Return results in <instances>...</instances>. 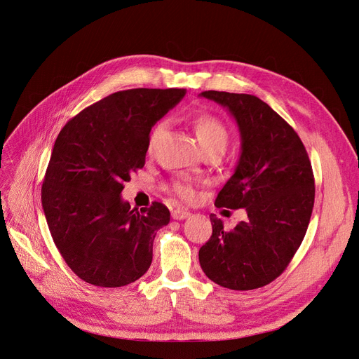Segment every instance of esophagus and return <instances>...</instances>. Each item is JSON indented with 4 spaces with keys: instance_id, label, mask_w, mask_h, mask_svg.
Masks as SVG:
<instances>
[{
    "instance_id": "esophagus-1",
    "label": "esophagus",
    "mask_w": 359,
    "mask_h": 359,
    "mask_svg": "<svg viewBox=\"0 0 359 359\" xmlns=\"http://www.w3.org/2000/svg\"><path fill=\"white\" fill-rule=\"evenodd\" d=\"M189 215H191V212L187 211V210H184V208H175L172 211V217L175 219H184V218H187Z\"/></svg>"
}]
</instances>
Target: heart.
I'll return each instance as SVG.
<instances>
[{
	"label": "heart",
	"instance_id": "b5f03b06",
	"mask_svg": "<svg viewBox=\"0 0 359 359\" xmlns=\"http://www.w3.org/2000/svg\"><path fill=\"white\" fill-rule=\"evenodd\" d=\"M165 125H167L165 121H160L156 123L153 130H151L149 144H148L149 148H153L157 138L163 134ZM194 128L196 132V137L199 140V144L202 145L203 149L210 147H217L224 149L229 142L227 126H225V123L219 118L210 115V113H202V115H198L194 119ZM172 189L177 196H180L184 201H192L195 196L192 186L186 182H180V180L173 182Z\"/></svg>",
	"mask_w": 359,
	"mask_h": 359
}]
</instances>
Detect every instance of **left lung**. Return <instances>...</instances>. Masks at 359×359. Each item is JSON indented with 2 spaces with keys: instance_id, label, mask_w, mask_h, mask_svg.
<instances>
[{
  "instance_id": "obj_1",
  "label": "left lung",
  "mask_w": 359,
  "mask_h": 359,
  "mask_svg": "<svg viewBox=\"0 0 359 359\" xmlns=\"http://www.w3.org/2000/svg\"><path fill=\"white\" fill-rule=\"evenodd\" d=\"M201 94L230 110L241 135L236 172L215 205L248 212L230 231L211 214L212 236L199 249L201 268L224 288L265 287L287 269L309 227L316 192L309 154L292 126L259 97Z\"/></svg>"
}]
</instances>
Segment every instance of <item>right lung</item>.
Returning a JSON list of instances; mask_svg holds the SVG:
<instances>
[{"label":"right lung","mask_w":359,"mask_h":359,"mask_svg":"<svg viewBox=\"0 0 359 359\" xmlns=\"http://www.w3.org/2000/svg\"><path fill=\"white\" fill-rule=\"evenodd\" d=\"M183 96L182 88L116 91L69 119L55 141L42 206L55 246L91 285H128L151 265L170 211L156 201L132 210L121 192L145 164L151 128Z\"/></svg>","instance_id":"add662e5"}]
</instances>
